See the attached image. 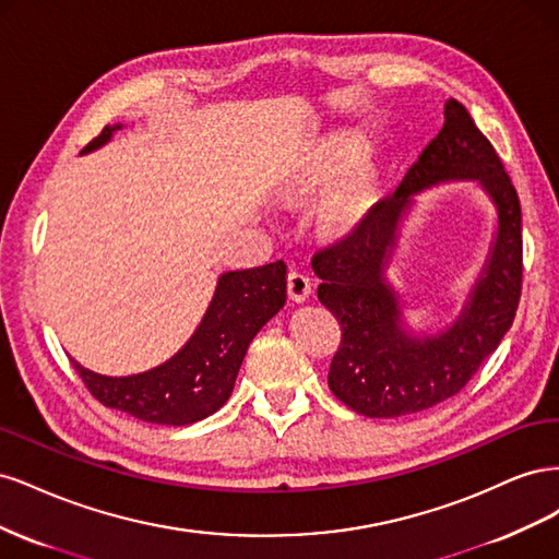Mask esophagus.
<instances>
[{"instance_id":"1","label":"esophagus","mask_w":559,"mask_h":559,"mask_svg":"<svg viewBox=\"0 0 559 559\" xmlns=\"http://www.w3.org/2000/svg\"><path fill=\"white\" fill-rule=\"evenodd\" d=\"M286 284H289V298L296 302L308 300V296L312 294V282L306 273H300V270H292L289 277H286Z\"/></svg>"}]
</instances>
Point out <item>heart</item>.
Returning a JSON list of instances; mask_svg holds the SVG:
<instances>
[{
  "label": "heart",
  "instance_id": "1",
  "mask_svg": "<svg viewBox=\"0 0 559 559\" xmlns=\"http://www.w3.org/2000/svg\"><path fill=\"white\" fill-rule=\"evenodd\" d=\"M364 151V140L357 132H343L317 146L312 154L302 160L292 177L286 179L284 200L298 202L302 198L326 193L346 177L354 165H357ZM376 183V167L361 165L345 179L337 189L324 200L321 207V224L326 230L343 235L359 226L368 210V198Z\"/></svg>",
  "mask_w": 559,
  "mask_h": 559
}]
</instances>
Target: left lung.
<instances>
[{
	"label": "left lung",
	"mask_w": 559,
	"mask_h": 559,
	"mask_svg": "<svg viewBox=\"0 0 559 559\" xmlns=\"http://www.w3.org/2000/svg\"><path fill=\"white\" fill-rule=\"evenodd\" d=\"M448 180H473L498 210V230L481 275L450 328L415 334L385 280L402 218L414 195ZM317 296L341 319L343 341L329 370L331 392L366 417H401L454 396L511 329L522 286L520 200L492 144L456 99L441 132L421 151L394 195L370 207L343 242L314 253Z\"/></svg>",
	"instance_id": "obj_1"
}]
</instances>
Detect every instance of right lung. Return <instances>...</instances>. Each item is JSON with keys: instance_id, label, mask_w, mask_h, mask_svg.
Returning <instances> with one entry per match:
<instances>
[{"instance_id": "add662e5", "label": "right lung", "mask_w": 559, "mask_h": 559, "mask_svg": "<svg viewBox=\"0 0 559 559\" xmlns=\"http://www.w3.org/2000/svg\"><path fill=\"white\" fill-rule=\"evenodd\" d=\"M121 128V123L107 126L81 154L105 146ZM284 261L230 270L218 277L195 333L165 364L123 378L99 376L74 359L72 364L91 394L107 408L151 425H193L228 401L249 343L284 308Z\"/></svg>"}]
</instances>
